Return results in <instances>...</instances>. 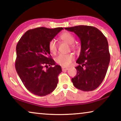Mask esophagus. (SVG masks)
<instances>
[{
	"instance_id": "1",
	"label": "esophagus",
	"mask_w": 121,
	"mask_h": 121,
	"mask_svg": "<svg viewBox=\"0 0 121 121\" xmlns=\"http://www.w3.org/2000/svg\"><path fill=\"white\" fill-rule=\"evenodd\" d=\"M69 70L68 67H62V70L64 71H67Z\"/></svg>"
}]
</instances>
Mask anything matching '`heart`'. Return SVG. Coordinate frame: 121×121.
Here are the masks:
<instances>
[{"mask_svg":"<svg viewBox=\"0 0 121 121\" xmlns=\"http://www.w3.org/2000/svg\"><path fill=\"white\" fill-rule=\"evenodd\" d=\"M61 40L66 42L67 44L71 45L73 43L75 38L69 32H65L63 33L60 36ZM72 48H74V46L71 45ZM49 49L50 52L52 54L56 53L57 49V43L55 40L52 39L50 41L49 43ZM75 59V56L72 54H60L57 56L55 58V61L56 63L59 64L62 66H68Z\"/></svg>","mask_w":121,"mask_h":121,"instance_id":"b5f03b06","label":"heart"}]
</instances>
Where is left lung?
<instances>
[{"instance_id":"obj_1","label":"left lung","mask_w":121,"mask_h":121,"mask_svg":"<svg viewBox=\"0 0 121 121\" xmlns=\"http://www.w3.org/2000/svg\"><path fill=\"white\" fill-rule=\"evenodd\" d=\"M65 29L74 32L81 41L79 64L77 74L71 81L76 88L83 91L95 90L102 82L107 73L110 54L108 44L100 30L91 26L78 25Z\"/></svg>"}]
</instances>
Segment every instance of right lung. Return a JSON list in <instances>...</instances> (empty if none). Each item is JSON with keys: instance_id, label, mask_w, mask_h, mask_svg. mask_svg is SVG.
<instances>
[{"instance_id": "right-lung-1", "label": "right lung", "mask_w": 121, "mask_h": 121, "mask_svg": "<svg viewBox=\"0 0 121 121\" xmlns=\"http://www.w3.org/2000/svg\"><path fill=\"white\" fill-rule=\"evenodd\" d=\"M62 29L40 27L29 30L17 45L16 71L26 89L35 95H47L57 86L62 70L51 58L49 43Z\"/></svg>"}]
</instances>
